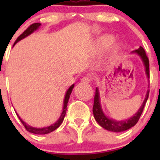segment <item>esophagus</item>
<instances>
[{"label":"esophagus","mask_w":160,"mask_h":160,"mask_svg":"<svg viewBox=\"0 0 160 160\" xmlns=\"http://www.w3.org/2000/svg\"><path fill=\"white\" fill-rule=\"evenodd\" d=\"M82 82L83 83H89L90 82V78L89 77H83L81 79Z\"/></svg>","instance_id":"esophagus-1"}]
</instances>
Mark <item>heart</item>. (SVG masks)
I'll return each instance as SVG.
<instances>
[{
  "mask_svg": "<svg viewBox=\"0 0 160 160\" xmlns=\"http://www.w3.org/2000/svg\"><path fill=\"white\" fill-rule=\"evenodd\" d=\"M114 40H115V38H114L112 35H103L101 38H99V39L98 41V45L100 49H105L111 46V44H113ZM118 48H119V46H117L116 47H115V49H118Z\"/></svg>",
  "mask_w": 160,
  "mask_h": 160,
  "instance_id": "1",
  "label": "heart"
}]
</instances>
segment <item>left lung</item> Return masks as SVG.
<instances>
[{"mask_svg": "<svg viewBox=\"0 0 160 160\" xmlns=\"http://www.w3.org/2000/svg\"><path fill=\"white\" fill-rule=\"evenodd\" d=\"M131 53H136L138 56L142 60L143 66L145 67V73H146L147 78L149 80L150 77V71H149V60L147 57L145 50L142 47H139L138 49H135L134 51L131 52ZM149 96V90L147 91L146 96L143 100V102L142 103L140 108L138 109V111L135 113L133 116H131L130 118H128L126 120H118L113 119V118H109L104 114L102 109L101 102H100V94L98 91V87L95 90V95H94V107H93V113H94V117L95 120L98 122V123L101 126L102 128L107 131H113V132H122V131H127L130 129L132 127L135 125L138 122V119L140 118L141 114H142V111H143L144 106L146 104L147 100Z\"/></svg>", "mask_w": 160, "mask_h": 160, "instance_id": "8db88e82", "label": "left lung"}]
</instances>
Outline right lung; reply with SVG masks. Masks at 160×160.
I'll list each match as a JSON object with an SVG mask.
<instances>
[{
    "instance_id": "add662e5",
    "label": "right lung",
    "mask_w": 160,
    "mask_h": 160,
    "mask_svg": "<svg viewBox=\"0 0 160 160\" xmlns=\"http://www.w3.org/2000/svg\"><path fill=\"white\" fill-rule=\"evenodd\" d=\"M41 25H42L41 23L32 24V25H31L29 27L27 28V29H26V30H25L23 32H22V34H21L19 37H18V39L16 40V42H15V43H14V45H15L16 43H18L19 41L22 40V39H24L25 38H26V37H28L29 35H30L31 33H32V32H34V31H36L37 29H39V27L41 26ZM73 87H74V84L71 85V86L69 87V89L67 90V91H66V94H65L64 101H63L62 111V114H61L59 118L57 120V121H56V122H54V123L51 124V125L49 126V127H45V128H33V127H31V126L28 125V124L26 123L25 122H24L23 120L20 118V116L18 114V118H19L20 121H21V122H22V123L23 124L24 127L25 128V129L27 130L29 132L32 133V134H36V135H46V134H49V133L52 132V131H53L54 130L57 129L59 126L62 124V122H63V120H64L65 115H66V110H67L68 102H69V98H70V94H71L72 90H73Z\"/></svg>"
}]
</instances>
